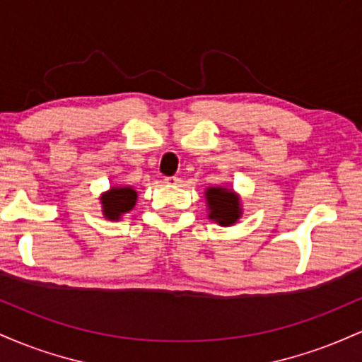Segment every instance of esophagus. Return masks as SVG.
I'll return each mask as SVG.
<instances>
[{"mask_svg":"<svg viewBox=\"0 0 362 362\" xmlns=\"http://www.w3.org/2000/svg\"><path fill=\"white\" fill-rule=\"evenodd\" d=\"M165 184L177 185V184H180V178H178V177H167V178H165Z\"/></svg>","mask_w":362,"mask_h":362,"instance_id":"obj_1","label":"esophagus"}]
</instances>
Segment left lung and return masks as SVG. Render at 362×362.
I'll use <instances>...</instances> for the list:
<instances>
[{"mask_svg":"<svg viewBox=\"0 0 362 362\" xmlns=\"http://www.w3.org/2000/svg\"><path fill=\"white\" fill-rule=\"evenodd\" d=\"M206 201L211 221H216L221 226H231L242 216L240 197L231 189L224 187H209L206 189Z\"/></svg>","mask_w":362,"mask_h":362,"instance_id":"obj_1","label":"left lung"}]
</instances>
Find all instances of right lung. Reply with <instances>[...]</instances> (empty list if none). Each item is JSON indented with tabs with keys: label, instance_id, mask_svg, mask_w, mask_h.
I'll return each mask as SVG.
<instances>
[{
	"label": "right lung",
	"instance_id": "right-lung-1",
	"mask_svg": "<svg viewBox=\"0 0 362 362\" xmlns=\"http://www.w3.org/2000/svg\"><path fill=\"white\" fill-rule=\"evenodd\" d=\"M138 201V192L132 187H110L102 194V213L110 221H117L120 216L129 213Z\"/></svg>",
	"mask_w": 362,
	"mask_h": 362
}]
</instances>
